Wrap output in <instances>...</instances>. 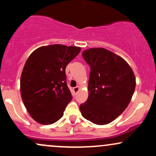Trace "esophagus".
<instances>
[{"mask_svg": "<svg viewBox=\"0 0 156 156\" xmlns=\"http://www.w3.org/2000/svg\"><path fill=\"white\" fill-rule=\"evenodd\" d=\"M79 89H80L79 87H74V88H73V91H74L75 93H77L78 92V91H79Z\"/></svg>", "mask_w": 156, "mask_h": 156, "instance_id": "34e87169", "label": "esophagus"}]
</instances>
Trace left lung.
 I'll return each mask as SVG.
<instances>
[{
    "label": "left lung",
    "mask_w": 156,
    "mask_h": 156,
    "mask_svg": "<svg viewBox=\"0 0 156 156\" xmlns=\"http://www.w3.org/2000/svg\"><path fill=\"white\" fill-rule=\"evenodd\" d=\"M82 55L91 70L88 99L80 105V111L94 124H108L129 104L135 90V76L123 58L104 48H90Z\"/></svg>",
    "instance_id": "left-lung-1"
}]
</instances>
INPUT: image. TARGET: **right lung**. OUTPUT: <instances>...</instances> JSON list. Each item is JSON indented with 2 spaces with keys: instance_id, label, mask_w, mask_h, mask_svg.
<instances>
[{
  "instance_id": "obj_1",
  "label": "right lung",
  "mask_w": 156,
  "mask_h": 156,
  "mask_svg": "<svg viewBox=\"0 0 156 156\" xmlns=\"http://www.w3.org/2000/svg\"><path fill=\"white\" fill-rule=\"evenodd\" d=\"M80 51L78 47L52 44L38 48L27 59L20 78L21 97L37 122L50 125L63 117L73 99L65 69Z\"/></svg>"
}]
</instances>
